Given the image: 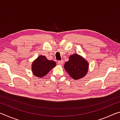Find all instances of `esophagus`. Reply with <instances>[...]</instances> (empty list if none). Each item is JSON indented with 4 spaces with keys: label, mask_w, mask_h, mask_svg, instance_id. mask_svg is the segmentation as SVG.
Listing matches in <instances>:
<instances>
[{
    "label": "esophagus",
    "mask_w": 120,
    "mask_h": 120,
    "mask_svg": "<svg viewBox=\"0 0 120 120\" xmlns=\"http://www.w3.org/2000/svg\"><path fill=\"white\" fill-rule=\"evenodd\" d=\"M58 64L59 65H62L63 64H64V61L63 60H60V61H58Z\"/></svg>",
    "instance_id": "obj_1"
}]
</instances>
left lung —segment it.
Here are the masks:
<instances>
[{
    "label": "left lung",
    "mask_w": 120,
    "mask_h": 120,
    "mask_svg": "<svg viewBox=\"0 0 120 120\" xmlns=\"http://www.w3.org/2000/svg\"><path fill=\"white\" fill-rule=\"evenodd\" d=\"M64 67L72 78L78 79L86 75L88 64L82 56L74 54L70 56L68 61L65 63Z\"/></svg>",
    "instance_id": "obj_1"
}]
</instances>
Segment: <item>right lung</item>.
<instances>
[{"instance_id": "obj_1", "label": "right lung", "mask_w": 120, "mask_h": 120, "mask_svg": "<svg viewBox=\"0 0 120 120\" xmlns=\"http://www.w3.org/2000/svg\"><path fill=\"white\" fill-rule=\"evenodd\" d=\"M54 61L49 60L45 56H40L32 64V71L35 76L42 78L55 67Z\"/></svg>"}]
</instances>
